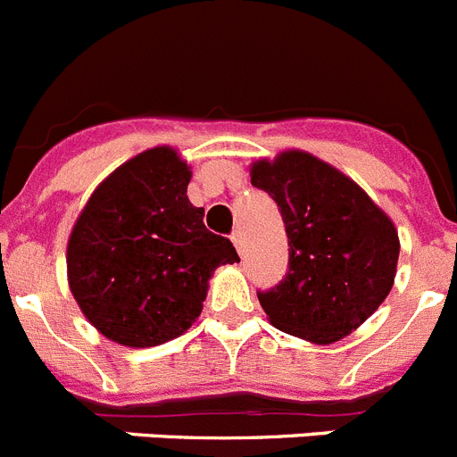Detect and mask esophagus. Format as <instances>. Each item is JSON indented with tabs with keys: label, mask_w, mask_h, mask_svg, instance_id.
<instances>
[{
	"label": "esophagus",
	"mask_w": 457,
	"mask_h": 457,
	"mask_svg": "<svg viewBox=\"0 0 457 457\" xmlns=\"http://www.w3.org/2000/svg\"><path fill=\"white\" fill-rule=\"evenodd\" d=\"M231 240H233V245H236L237 253H240V256H245V236H242V231L233 233Z\"/></svg>",
	"instance_id": "1"
}]
</instances>
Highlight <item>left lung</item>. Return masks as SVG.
<instances>
[{"instance_id":"obj_1","label":"left lung","mask_w":457,"mask_h":457,"mask_svg":"<svg viewBox=\"0 0 457 457\" xmlns=\"http://www.w3.org/2000/svg\"><path fill=\"white\" fill-rule=\"evenodd\" d=\"M249 174L276 201L290 246L286 278L258 295L267 320L312 345L342 340L395 286V221L345 171L301 149L251 162Z\"/></svg>"}]
</instances>
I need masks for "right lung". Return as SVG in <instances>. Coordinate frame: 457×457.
Masks as SVG:
<instances>
[{
    "label": "right lung",
    "mask_w": 457,
    "mask_h": 457,
    "mask_svg": "<svg viewBox=\"0 0 457 457\" xmlns=\"http://www.w3.org/2000/svg\"><path fill=\"white\" fill-rule=\"evenodd\" d=\"M190 179L174 146H154L111 171L74 221L70 292L117 345L146 349L183 335L204 311L217 267L240 262L187 199Z\"/></svg>",
    "instance_id": "obj_1"
}]
</instances>
